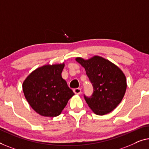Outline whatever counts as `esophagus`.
Segmentation results:
<instances>
[{"mask_svg":"<svg viewBox=\"0 0 149 149\" xmlns=\"http://www.w3.org/2000/svg\"><path fill=\"white\" fill-rule=\"evenodd\" d=\"M81 89L80 88H74V93L75 94H76V95H79V94H81Z\"/></svg>","mask_w":149,"mask_h":149,"instance_id":"obj_1","label":"esophagus"}]
</instances>
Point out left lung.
<instances>
[{"label":"left lung","mask_w":149,"mask_h":149,"mask_svg":"<svg viewBox=\"0 0 149 149\" xmlns=\"http://www.w3.org/2000/svg\"><path fill=\"white\" fill-rule=\"evenodd\" d=\"M93 86L86 102L95 114L103 116L112 111L120 103L126 91V78L120 69L109 61L95 56L88 60L77 57Z\"/></svg>","instance_id":"obj_1"}]
</instances>
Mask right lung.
I'll list each match as a JSON object with an SVG mask.
<instances>
[{
    "instance_id": "1",
    "label": "right lung",
    "mask_w": 149,
    "mask_h": 149,
    "mask_svg": "<svg viewBox=\"0 0 149 149\" xmlns=\"http://www.w3.org/2000/svg\"><path fill=\"white\" fill-rule=\"evenodd\" d=\"M64 63L45 65L33 71L23 83V91L36 112L45 117L59 116L74 92L62 78Z\"/></svg>"
}]
</instances>
